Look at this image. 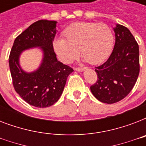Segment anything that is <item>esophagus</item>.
<instances>
[{"label":"esophagus","mask_w":146,"mask_h":146,"mask_svg":"<svg viewBox=\"0 0 146 146\" xmlns=\"http://www.w3.org/2000/svg\"><path fill=\"white\" fill-rule=\"evenodd\" d=\"M85 69H86V67H76L75 70L78 71V72H80V71H82Z\"/></svg>","instance_id":"1"}]
</instances>
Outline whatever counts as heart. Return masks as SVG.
I'll use <instances>...</instances> for the list:
<instances>
[{
    "label": "heart",
    "mask_w": 146,
    "mask_h": 146,
    "mask_svg": "<svg viewBox=\"0 0 146 146\" xmlns=\"http://www.w3.org/2000/svg\"><path fill=\"white\" fill-rule=\"evenodd\" d=\"M64 38L54 41V49L62 61L70 64L81 56L91 64H99L111 54L113 46V35L106 24L94 22H80L64 30Z\"/></svg>",
    "instance_id": "heart-1"
}]
</instances>
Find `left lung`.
<instances>
[{
  "label": "left lung",
  "instance_id": "1",
  "mask_svg": "<svg viewBox=\"0 0 146 146\" xmlns=\"http://www.w3.org/2000/svg\"><path fill=\"white\" fill-rule=\"evenodd\" d=\"M115 44L106 62L96 67L98 80L91 86L92 93L98 101L113 104L132 91L139 73L138 43L130 31L117 24L113 29Z\"/></svg>",
  "mask_w": 146,
  "mask_h": 146
}]
</instances>
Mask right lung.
Masks as SVG:
<instances>
[{
    "mask_svg": "<svg viewBox=\"0 0 146 146\" xmlns=\"http://www.w3.org/2000/svg\"><path fill=\"white\" fill-rule=\"evenodd\" d=\"M56 21L42 19L29 26L16 38L9 57V65L15 91L28 104L47 108L56 103L64 91L70 66L57 60L53 42L56 34ZM40 46L44 58L37 71L28 74L19 66L22 51Z\"/></svg>",
    "mask_w": 146,
    "mask_h": 146,
    "instance_id": "right-lung-1",
    "label": "right lung"
}]
</instances>
